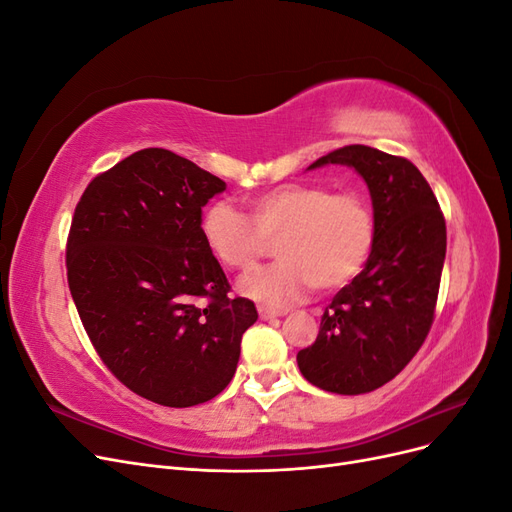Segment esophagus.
Masks as SVG:
<instances>
[{
  "label": "esophagus",
  "mask_w": 512,
  "mask_h": 512,
  "mask_svg": "<svg viewBox=\"0 0 512 512\" xmlns=\"http://www.w3.org/2000/svg\"><path fill=\"white\" fill-rule=\"evenodd\" d=\"M258 316L262 318V320H271V318H280V316H284L282 312H275V309H269V307H258Z\"/></svg>",
  "instance_id": "obj_1"
}]
</instances>
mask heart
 <instances>
[{
	"label": "heart",
	"instance_id": "heart-1",
	"mask_svg": "<svg viewBox=\"0 0 512 512\" xmlns=\"http://www.w3.org/2000/svg\"><path fill=\"white\" fill-rule=\"evenodd\" d=\"M247 215L215 200L200 215V237L220 267L247 273L275 241L277 262L241 282V292L286 307L307 292H335L363 271L376 243V218L359 192L286 183L247 200Z\"/></svg>",
	"mask_w": 512,
	"mask_h": 512
}]
</instances>
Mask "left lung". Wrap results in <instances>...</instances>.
<instances>
[{"label":"left lung","mask_w":512,"mask_h":512,"mask_svg":"<svg viewBox=\"0 0 512 512\" xmlns=\"http://www.w3.org/2000/svg\"><path fill=\"white\" fill-rule=\"evenodd\" d=\"M346 164L371 194L376 243L365 269L339 290L316 342L299 350L307 382L361 395L393 380L423 346L436 316L446 256V222L427 179L410 160L367 145H346L309 168Z\"/></svg>","instance_id":"obj_1"}]
</instances>
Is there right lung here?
Wrapping results in <instances>:
<instances>
[{
  "mask_svg": "<svg viewBox=\"0 0 512 512\" xmlns=\"http://www.w3.org/2000/svg\"><path fill=\"white\" fill-rule=\"evenodd\" d=\"M226 183L149 147L89 181L66 243L68 286L108 371L153 404L190 408L235 376L258 318L200 237V215Z\"/></svg>",
  "mask_w": 512,
  "mask_h": 512,
  "instance_id": "add662e5",
  "label": "right lung"
}]
</instances>
